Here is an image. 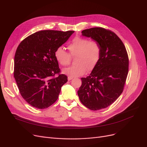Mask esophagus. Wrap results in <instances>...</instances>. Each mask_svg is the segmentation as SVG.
<instances>
[{
  "instance_id": "esophagus-1",
  "label": "esophagus",
  "mask_w": 147,
  "mask_h": 147,
  "mask_svg": "<svg viewBox=\"0 0 147 147\" xmlns=\"http://www.w3.org/2000/svg\"><path fill=\"white\" fill-rule=\"evenodd\" d=\"M73 78H71V77H68V81H69V80H72Z\"/></svg>"
}]
</instances>
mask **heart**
<instances>
[{"instance_id": "heart-1", "label": "heart", "mask_w": 147, "mask_h": 147, "mask_svg": "<svg viewBox=\"0 0 147 147\" xmlns=\"http://www.w3.org/2000/svg\"><path fill=\"white\" fill-rule=\"evenodd\" d=\"M69 53L63 48L56 49L54 56L58 63L62 66L67 65L71 57L74 58V65L63 69V73L71 78L83 75L86 71L89 72L96 67L101 55V47L96 40L76 37L67 47Z\"/></svg>"}]
</instances>
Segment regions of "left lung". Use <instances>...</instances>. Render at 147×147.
I'll return each instance as SVG.
<instances>
[{
    "label": "left lung",
    "instance_id": "left-lung-1",
    "mask_svg": "<svg viewBox=\"0 0 147 147\" xmlns=\"http://www.w3.org/2000/svg\"><path fill=\"white\" fill-rule=\"evenodd\" d=\"M82 36L98 41L101 55L96 67L86 78H82L78 91L81 102L96 111L111 105L121 94L129 70V58L120 38L101 27L84 30Z\"/></svg>",
    "mask_w": 147,
    "mask_h": 147
}]
</instances>
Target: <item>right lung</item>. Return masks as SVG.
I'll return each instance as SVG.
<instances>
[{
	"mask_svg": "<svg viewBox=\"0 0 147 147\" xmlns=\"http://www.w3.org/2000/svg\"><path fill=\"white\" fill-rule=\"evenodd\" d=\"M74 32L40 31L24 38L18 46L13 76L22 97L32 107L45 109L57 100L67 77L59 74L54 53ZM56 74L59 75L54 78Z\"/></svg>",
	"mask_w": 147,
	"mask_h": 147,
	"instance_id": "obj_1",
	"label": "right lung"
}]
</instances>
